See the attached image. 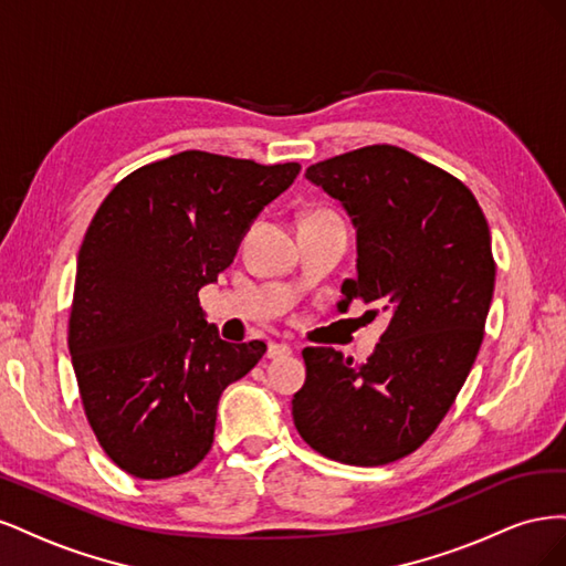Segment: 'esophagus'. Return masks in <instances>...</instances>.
<instances>
[{
    "mask_svg": "<svg viewBox=\"0 0 566 566\" xmlns=\"http://www.w3.org/2000/svg\"><path fill=\"white\" fill-rule=\"evenodd\" d=\"M290 352H293V347L285 345V342H271L269 349H266V356L269 358H279V356H287Z\"/></svg>",
    "mask_w": 566,
    "mask_h": 566,
    "instance_id": "1",
    "label": "esophagus"
}]
</instances>
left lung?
Listing matches in <instances>:
<instances>
[{
  "label": "left lung",
  "instance_id": "1",
  "mask_svg": "<svg viewBox=\"0 0 566 566\" xmlns=\"http://www.w3.org/2000/svg\"><path fill=\"white\" fill-rule=\"evenodd\" d=\"M304 177L356 229L339 306L364 300L389 325L364 364L306 347L293 420L325 458L387 465L430 439L482 347L495 283L486 217L465 184L399 146L358 148Z\"/></svg>",
  "mask_w": 566,
  "mask_h": 566
}]
</instances>
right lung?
Masks as SVG:
<instances>
[{"mask_svg":"<svg viewBox=\"0 0 566 566\" xmlns=\"http://www.w3.org/2000/svg\"><path fill=\"white\" fill-rule=\"evenodd\" d=\"M297 175V163L184 150L136 169L96 210L77 254L67 347L92 430L127 474L177 476L212 449L221 391L266 345L221 339L198 290L217 283Z\"/></svg>","mask_w":566,"mask_h":566,"instance_id":"obj_1","label":"right lung"}]
</instances>
